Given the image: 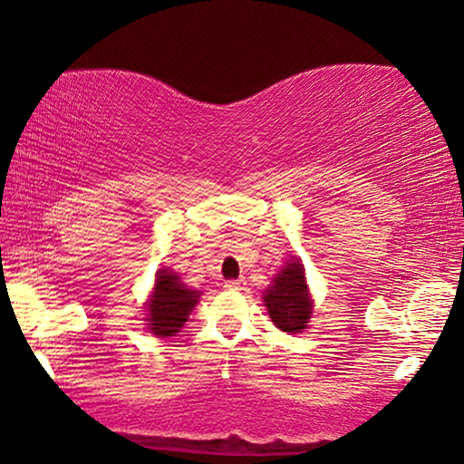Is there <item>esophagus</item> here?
<instances>
[{
  "mask_svg": "<svg viewBox=\"0 0 464 464\" xmlns=\"http://www.w3.org/2000/svg\"><path fill=\"white\" fill-rule=\"evenodd\" d=\"M225 286L229 288V290H241L243 286H246V280H243V278H237V280H227V282H225Z\"/></svg>",
  "mask_w": 464,
  "mask_h": 464,
  "instance_id": "obj_1",
  "label": "esophagus"
}]
</instances>
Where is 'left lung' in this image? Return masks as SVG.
Wrapping results in <instances>:
<instances>
[{
  "label": "left lung",
  "instance_id": "obj_1",
  "mask_svg": "<svg viewBox=\"0 0 464 464\" xmlns=\"http://www.w3.org/2000/svg\"><path fill=\"white\" fill-rule=\"evenodd\" d=\"M264 303L272 324L282 332L298 334L307 329L313 301L301 262H286L285 268L274 276L270 288L264 293Z\"/></svg>",
  "mask_w": 464,
  "mask_h": 464
}]
</instances>
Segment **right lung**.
Returning a JSON list of instances; mask_svg holds the SVG:
<instances>
[{
  "mask_svg": "<svg viewBox=\"0 0 464 464\" xmlns=\"http://www.w3.org/2000/svg\"><path fill=\"white\" fill-rule=\"evenodd\" d=\"M198 298V290L186 288L174 270L161 268L155 274L153 293L147 301L149 332L160 337L176 335L184 327Z\"/></svg>",
  "mask_w": 464,
  "mask_h": 464,
  "instance_id": "right-lung-1",
  "label": "right lung"
}]
</instances>
